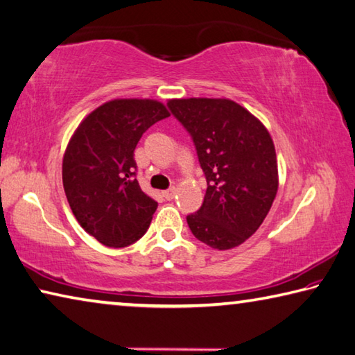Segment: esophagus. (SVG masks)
<instances>
[{
	"mask_svg": "<svg viewBox=\"0 0 355 355\" xmlns=\"http://www.w3.org/2000/svg\"><path fill=\"white\" fill-rule=\"evenodd\" d=\"M173 196H175V188H169V189H166V191H163V197L166 198V200H172L173 198Z\"/></svg>",
	"mask_w": 355,
	"mask_h": 355,
	"instance_id": "34e87169",
	"label": "esophagus"
}]
</instances>
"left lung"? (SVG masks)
Here are the masks:
<instances>
[{
    "label": "left lung",
    "instance_id": "1",
    "mask_svg": "<svg viewBox=\"0 0 355 355\" xmlns=\"http://www.w3.org/2000/svg\"><path fill=\"white\" fill-rule=\"evenodd\" d=\"M205 173L203 205L186 217L200 242L230 250L256 233L278 192V163L262 122L230 99H172Z\"/></svg>",
    "mask_w": 355,
    "mask_h": 355
}]
</instances>
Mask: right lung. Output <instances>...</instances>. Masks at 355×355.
<instances>
[{
  "mask_svg": "<svg viewBox=\"0 0 355 355\" xmlns=\"http://www.w3.org/2000/svg\"><path fill=\"white\" fill-rule=\"evenodd\" d=\"M167 116L158 101L114 99L89 113L69 139L63 189L80 227L105 247H127L149 228L158 203L141 191L133 157L143 133Z\"/></svg>",
  "mask_w": 355,
  "mask_h": 355,
  "instance_id": "obj_1",
  "label": "right lung"
}]
</instances>
